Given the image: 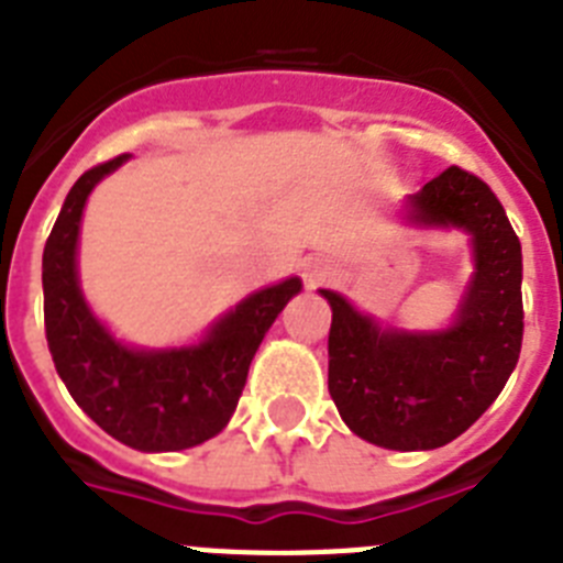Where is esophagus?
<instances>
[{"label":"esophagus","mask_w":563,"mask_h":563,"mask_svg":"<svg viewBox=\"0 0 563 563\" xmlns=\"http://www.w3.org/2000/svg\"><path fill=\"white\" fill-rule=\"evenodd\" d=\"M307 282H310V285H316V282H318V273H310V276H307Z\"/></svg>","instance_id":"34e87169"}]
</instances>
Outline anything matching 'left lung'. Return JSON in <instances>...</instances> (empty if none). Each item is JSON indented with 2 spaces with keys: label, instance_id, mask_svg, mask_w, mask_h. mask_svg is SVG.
I'll use <instances>...</instances> for the list:
<instances>
[{
  "label": "left lung",
  "instance_id": "left-lung-1",
  "mask_svg": "<svg viewBox=\"0 0 563 563\" xmlns=\"http://www.w3.org/2000/svg\"><path fill=\"white\" fill-rule=\"evenodd\" d=\"M409 222L462 228L476 273L454 327L380 330L343 296L332 307L330 395L361 440L391 451H429L456 440L487 411L516 369L525 332L521 242L496 194L451 166L409 197Z\"/></svg>",
  "mask_w": 563,
  "mask_h": 563
}]
</instances>
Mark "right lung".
<instances>
[{"label":"right lung","mask_w":563,"mask_h":563,"mask_svg":"<svg viewBox=\"0 0 563 563\" xmlns=\"http://www.w3.org/2000/svg\"><path fill=\"white\" fill-rule=\"evenodd\" d=\"M126 157L92 166L69 188L44 245V332L67 391L109 437L137 451L194 449L228 426L258 343L301 282L247 296L197 346L129 350L114 341L84 301L76 251L89 191Z\"/></svg>","instance_id":"right-lung-1"}]
</instances>
